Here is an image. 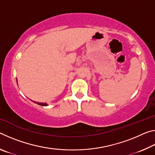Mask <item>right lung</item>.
Wrapping results in <instances>:
<instances>
[{"label": "right lung", "instance_id": "1", "mask_svg": "<svg viewBox=\"0 0 155 155\" xmlns=\"http://www.w3.org/2000/svg\"><path fill=\"white\" fill-rule=\"evenodd\" d=\"M34 103H38V104H40V105H41V106H46V105H47L46 103H37V102H35V101H34Z\"/></svg>", "mask_w": 155, "mask_h": 155}]
</instances>
